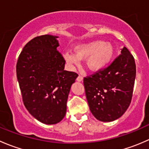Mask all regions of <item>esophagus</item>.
Segmentation results:
<instances>
[{"mask_svg":"<svg viewBox=\"0 0 149 149\" xmlns=\"http://www.w3.org/2000/svg\"><path fill=\"white\" fill-rule=\"evenodd\" d=\"M76 80H77V81H79V82L82 81H83V77L81 76H79L77 77V79H76Z\"/></svg>","mask_w":149,"mask_h":149,"instance_id":"34e87169","label":"esophagus"}]
</instances>
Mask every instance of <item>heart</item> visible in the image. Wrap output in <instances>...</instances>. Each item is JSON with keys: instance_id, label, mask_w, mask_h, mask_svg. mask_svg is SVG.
I'll list each match as a JSON object with an SVG mask.
<instances>
[{"instance_id": "obj_1", "label": "heart", "mask_w": 149, "mask_h": 149, "mask_svg": "<svg viewBox=\"0 0 149 149\" xmlns=\"http://www.w3.org/2000/svg\"><path fill=\"white\" fill-rule=\"evenodd\" d=\"M115 49L110 43L102 40H95L74 47V54L66 52L64 58L70 63L78 64L81 60L86 59V65L89 70L97 71L104 68L113 58Z\"/></svg>"}]
</instances>
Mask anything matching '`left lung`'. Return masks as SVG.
Returning a JSON list of instances; mask_svg holds the SVG:
<instances>
[{
	"label": "left lung",
	"mask_w": 149,
	"mask_h": 149,
	"mask_svg": "<svg viewBox=\"0 0 149 149\" xmlns=\"http://www.w3.org/2000/svg\"><path fill=\"white\" fill-rule=\"evenodd\" d=\"M136 73L134 58L124 47L110 65L84 78L87 102L97 120L112 122L125 112L132 100Z\"/></svg>",
	"instance_id": "left-lung-1"
}]
</instances>
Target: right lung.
Listing matches in <instances>:
<instances>
[{
  "instance_id": "right-lung-1",
  "label": "right lung",
  "mask_w": 149,
  "mask_h": 149,
  "mask_svg": "<svg viewBox=\"0 0 149 149\" xmlns=\"http://www.w3.org/2000/svg\"><path fill=\"white\" fill-rule=\"evenodd\" d=\"M58 37L32 39L16 64V76L25 107L35 119L53 125L63 119L71 85L77 73L64 70L65 61L57 50Z\"/></svg>"
}]
</instances>
